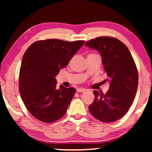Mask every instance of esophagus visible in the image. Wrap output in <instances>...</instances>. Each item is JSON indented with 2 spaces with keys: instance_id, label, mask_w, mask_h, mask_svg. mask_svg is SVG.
<instances>
[{
  "instance_id": "obj_1",
  "label": "esophagus",
  "mask_w": 152,
  "mask_h": 152,
  "mask_svg": "<svg viewBox=\"0 0 152 152\" xmlns=\"http://www.w3.org/2000/svg\"><path fill=\"white\" fill-rule=\"evenodd\" d=\"M85 89L84 88H78L77 89V93H81V92H85Z\"/></svg>"
}]
</instances>
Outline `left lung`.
Listing matches in <instances>:
<instances>
[{
    "label": "left lung",
    "mask_w": 152,
    "mask_h": 152,
    "mask_svg": "<svg viewBox=\"0 0 152 152\" xmlns=\"http://www.w3.org/2000/svg\"><path fill=\"white\" fill-rule=\"evenodd\" d=\"M85 45L100 53L110 86L106 94L94 91L91 113L104 122L120 119L129 109L138 88V70L127 47L113 37H99Z\"/></svg>",
    "instance_id": "obj_1"
}]
</instances>
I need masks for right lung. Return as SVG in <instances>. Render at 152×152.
<instances>
[{
	"label": "right lung",
	"mask_w": 152,
	"mask_h": 152,
	"mask_svg": "<svg viewBox=\"0 0 152 152\" xmlns=\"http://www.w3.org/2000/svg\"><path fill=\"white\" fill-rule=\"evenodd\" d=\"M84 43L47 39L36 41L27 49L20 68L19 91L26 108L37 119L50 123L66 113L76 90L62 85L57 88L55 77Z\"/></svg>",
	"instance_id": "add662e5"
}]
</instances>
